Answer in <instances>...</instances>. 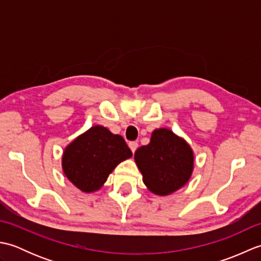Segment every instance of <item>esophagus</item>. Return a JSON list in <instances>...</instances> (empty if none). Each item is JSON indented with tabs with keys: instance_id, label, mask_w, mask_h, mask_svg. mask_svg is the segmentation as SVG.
<instances>
[{
	"instance_id": "1",
	"label": "esophagus",
	"mask_w": 261,
	"mask_h": 261,
	"mask_svg": "<svg viewBox=\"0 0 261 261\" xmlns=\"http://www.w3.org/2000/svg\"><path fill=\"white\" fill-rule=\"evenodd\" d=\"M129 147H130V149H131V151L135 153L136 150L138 149V142H137V141H131V142L129 143Z\"/></svg>"
}]
</instances>
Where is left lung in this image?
I'll return each instance as SVG.
<instances>
[{
	"mask_svg": "<svg viewBox=\"0 0 261 261\" xmlns=\"http://www.w3.org/2000/svg\"><path fill=\"white\" fill-rule=\"evenodd\" d=\"M135 159L143 182L157 195H168L184 186L194 165L190 146L168 129L154 130L150 143L138 149Z\"/></svg>",
	"mask_w": 261,
	"mask_h": 261,
	"instance_id": "8db88e82",
	"label": "left lung"
}]
</instances>
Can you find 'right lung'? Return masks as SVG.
<instances>
[{
    "instance_id": "obj_1",
    "label": "right lung",
    "mask_w": 261,
    "mask_h": 261,
    "mask_svg": "<svg viewBox=\"0 0 261 261\" xmlns=\"http://www.w3.org/2000/svg\"><path fill=\"white\" fill-rule=\"evenodd\" d=\"M132 152L124 139L101 125L92 126L65 149L63 169L81 191H97L109 175Z\"/></svg>"
}]
</instances>
